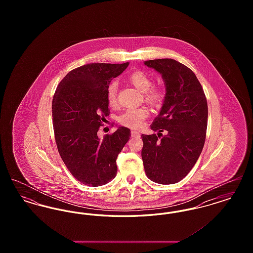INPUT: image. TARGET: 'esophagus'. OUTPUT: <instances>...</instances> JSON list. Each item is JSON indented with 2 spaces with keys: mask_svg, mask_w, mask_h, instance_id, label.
<instances>
[{
  "mask_svg": "<svg viewBox=\"0 0 253 253\" xmlns=\"http://www.w3.org/2000/svg\"><path fill=\"white\" fill-rule=\"evenodd\" d=\"M131 136H132V137H139V136H140V133L137 132V131H134V130H133V131L131 132Z\"/></svg>",
  "mask_w": 253,
  "mask_h": 253,
  "instance_id": "obj_1",
  "label": "esophagus"
}]
</instances>
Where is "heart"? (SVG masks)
<instances>
[{"mask_svg":"<svg viewBox=\"0 0 253 253\" xmlns=\"http://www.w3.org/2000/svg\"><path fill=\"white\" fill-rule=\"evenodd\" d=\"M128 81L132 84L138 91L144 93V99L147 103L152 106H158L161 104L164 93L161 89L153 86V81L143 71H134L129 75ZM117 93H118V84L112 83L107 89V100L110 106H115L117 104ZM149 115L148 110L145 107L140 108L129 109L124 112L120 118V122L122 125L137 129L139 128Z\"/></svg>","mask_w":253,"mask_h":253,"instance_id":"obj_1","label":"heart"}]
</instances>
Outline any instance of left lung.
<instances>
[{
	"mask_svg": "<svg viewBox=\"0 0 253 253\" xmlns=\"http://www.w3.org/2000/svg\"><path fill=\"white\" fill-rule=\"evenodd\" d=\"M144 64L161 75L166 89L162 107L151 124L157 134L141 135L145 172L158 184H174L191 171L203 150L207 99L195 74L177 60L158 59Z\"/></svg>",
	"mask_w": 253,
	"mask_h": 253,
	"instance_id": "8db88e82",
	"label": "left lung"
}]
</instances>
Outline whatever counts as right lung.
<instances>
[{"label": "right lung", "mask_w": 253, "mask_h": 253, "mask_svg": "<svg viewBox=\"0 0 253 253\" xmlns=\"http://www.w3.org/2000/svg\"><path fill=\"white\" fill-rule=\"evenodd\" d=\"M128 65L96 62L78 67L63 78L53 97V127L60 157L73 176L87 186H102L116 177L117 158L131 137V130L124 126L103 138L97 136L110 113V83Z\"/></svg>", "instance_id": "1"}]
</instances>
